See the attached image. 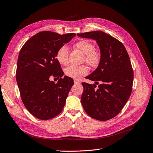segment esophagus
<instances>
[{
    "label": "esophagus",
    "mask_w": 153,
    "mask_h": 153,
    "mask_svg": "<svg viewBox=\"0 0 153 153\" xmlns=\"http://www.w3.org/2000/svg\"><path fill=\"white\" fill-rule=\"evenodd\" d=\"M74 82H75V84H80V82L78 80H74Z\"/></svg>",
    "instance_id": "obj_1"
}]
</instances>
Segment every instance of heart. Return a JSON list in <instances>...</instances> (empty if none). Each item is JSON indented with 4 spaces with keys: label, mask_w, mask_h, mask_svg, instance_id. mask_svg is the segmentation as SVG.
<instances>
[{
    "label": "heart",
    "mask_w": 153,
    "mask_h": 153,
    "mask_svg": "<svg viewBox=\"0 0 153 153\" xmlns=\"http://www.w3.org/2000/svg\"><path fill=\"white\" fill-rule=\"evenodd\" d=\"M76 47L85 54L84 61L91 66L96 68L100 62L101 55L95 50L94 45L87 40L78 41L75 45ZM57 61L62 65H67L69 62V51L67 46L60 47L56 53ZM89 69L85 65H71L64 70L65 75L74 79H78L81 76L86 75Z\"/></svg>",
    "instance_id": "heart-1"
}]
</instances>
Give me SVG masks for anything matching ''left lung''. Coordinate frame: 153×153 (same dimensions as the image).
I'll list each match as a JSON object with an SVG mask.
<instances>
[{
	"mask_svg": "<svg viewBox=\"0 0 153 153\" xmlns=\"http://www.w3.org/2000/svg\"><path fill=\"white\" fill-rule=\"evenodd\" d=\"M77 36L96 41L101 53L98 68L86 77L94 84L82 83V105L91 117L107 121L121 112L131 95L133 71L130 59L121 41L104 32H87ZM96 85L99 88L95 89Z\"/></svg>",
	"mask_w": 153,
	"mask_h": 153,
	"instance_id": "1",
	"label": "left lung"
}]
</instances>
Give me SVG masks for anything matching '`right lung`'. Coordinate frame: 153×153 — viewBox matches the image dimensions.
Masks as SVG:
<instances>
[{
	"label": "right lung",
	"instance_id": "right-lung-1",
	"mask_svg": "<svg viewBox=\"0 0 153 153\" xmlns=\"http://www.w3.org/2000/svg\"><path fill=\"white\" fill-rule=\"evenodd\" d=\"M76 34L61 35L51 31L38 32L27 41L18 55L16 78L21 98L34 117L48 120L62 112L68 93L74 84L57 61V50ZM51 76L59 77L57 84Z\"/></svg>",
	"mask_w": 153,
	"mask_h": 153
}]
</instances>
